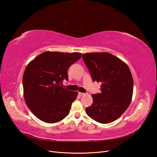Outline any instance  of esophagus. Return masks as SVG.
Returning a JSON list of instances; mask_svg holds the SVG:
<instances>
[{
  "label": "esophagus",
  "mask_w": 157,
  "mask_h": 157,
  "mask_svg": "<svg viewBox=\"0 0 157 157\" xmlns=\"http://www.w3.org/2000/svg\"><path fill=\"white\" fill-rule=\"evenodd\" d=\"M86 94L85 93H82V92H78V95L80 96H84V95H85Z\"/></svg>",
  "instance_id": "esophagus-1"
}]
</instances>
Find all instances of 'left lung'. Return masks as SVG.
Here are the masks:
<instances>
[{"mask_svg": "<svg viewBox=\"0 0 157 157\" xmlns=\"http://www.w3.org/2000/svg\"><path fill=\"white\" fill-rule=\"evenodd\" d=\"M92 80L101 82V93L92 94L93 103L86 108L87 115L102 124L117 120L132 101L134 81L128 66L107 52L82 55Z\"/></svg>", "mask_w": 157, "mask_h": 157, "instance_id": "left-lung-1", "label": "left lung"}]
</instances>
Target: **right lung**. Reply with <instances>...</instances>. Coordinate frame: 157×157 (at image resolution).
<instances>
[{
    "label": "right lung",
    "instance_id": "obj_1",
    "mask_svg": "<svg viewBox=\"0 0 157 157\" xmlns=\"http://www.w3.org/2000/svg\"><path fill=\"white\" fill-rule=\"evenodd\" d=\"M81 53L44 52L27 65L23 76L25 101L34 115L46 123L63 120L70 111L78 92L63 88L67 70Z\"/></svg>",
    "mask_w": 157,
    "mask_h": 157
}]
</instances>
